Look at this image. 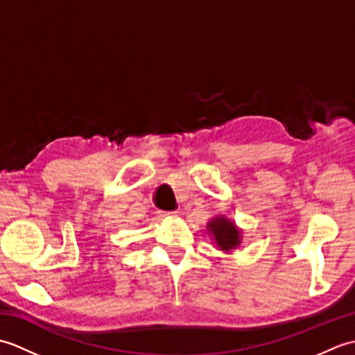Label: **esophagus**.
<instances>
[{
	"mask_svg": "<svg viewBox=\"0 0 355 355\" xmlns=\"http://www.w3.org/2000/svg\"><path fill=\"white\" fill-rule=\"evenodd\" d=\"M163 215H168V216H177L175 212H169V214H163Z\"/></svg>",
	"mask_w": 355,
	"mask_h": 355,
	"instance_id": "34e87169",
	"label": "esophagus"
}]
</instances>
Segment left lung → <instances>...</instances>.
<instances>
[{
	"instance_id": "left-lung-1",
	"label": "left lung",
	"mask_w": 355,
	"mask_h": 355,
	"mask_svg": "<svg viewBox=\"0 0 355 355\" xmlns=\"http://www.w3.org/2000/svg\"><path fill=\"white\" fill-rule=\"evenodd\" d=\"M207 230L209 233H212L218 248L225 253L235 250V248L241 244V238H243L235 223L223 215L210 220L207 223Z\"/></svg>"
}]
</instances>
